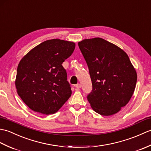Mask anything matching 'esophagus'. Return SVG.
Masks as SVG:
<instances>
[{
	"instance_id": "esophagus-1",
	"label": "esophagus",
	"mask_w": 151,
	"mask_h": 151,
	"mask_svg": "<svg viewBox=\"0 0 151 151\" xmlns=\"http://www.w3.org/2000/svg\"><path fill=\"white\" fill-rule=\"evenodd\" d=\"M75 88L77 89H80L81 88V85L80 84H76L75 85Z\"/></svg>"
}]
</instances>
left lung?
Wrapping results in <instances>:
<instances>
[{
  "label": "left lung",
  "instance_id": "obj_1",
  "mask_svg": "<svg viewBox=\"0 0 151 151\" xmlns=\"http://www.w3.org/2000/svg\"><path fill=\"white\" fill-rule=\"evenodd\" d=\"M78 44L91 79L93 89L88 95L91 107L104 116L117 114L129 102L136 85L137 73L129 56L101 37Z\"/></svg>",
  "mask_w": 151,
  "mask_h": 151
}]
</instances>
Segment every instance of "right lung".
I'll list each match as a JSON object with an SVG mask.
<instances>
[{
  "mask_svg": "<svg viewBox=\"0 0 151 151\" xmlns=\"http://www.w3.org/2000/svg\"><path fill=\"white\" fill-rule=\"evenodd\" d=\"M75 48L72 41L49 40L33 48L21 60L15 85L17 94L32 110L55 114L70 97L71 89L62 63Z\"/></svg>",
  "mask_w": 151,
  "mask_h": 151,
  "instance_id": "right-lung-1",
  "label": "right lung"
}]
</instances>
